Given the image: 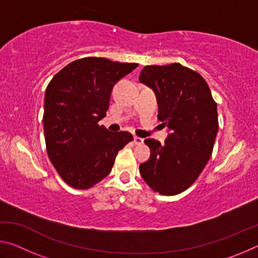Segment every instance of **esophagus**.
Listing matches in <instances>:
<instances>
[{"label":"esophagus","mask_w":258,"mask_h":258,"mask_svg":"<svg viewBox=\"0 0 258 258\" xmlns=\"http://www.w3.org/2000/svg\"><path fill=\"white\" fill-rule=\"evenodd\" d=\"M134 143L137 146H140V145H142L143 143V139L142 138H139V137H134Z\"/></svg>","instance_id":"1"}]
</instances>
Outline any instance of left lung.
Masks as SVG:
<instances>
[{"label": "left lung", "instance_id": "8db88e82", "mask_svg": "<svg viewBox=\"0 0 258 258\" xmlns=\"http://www.w3.org/2000/svg\"><path fill=\"white\" fill-rule=\"evenodd\" d=\"M139 81L155 92L158 119L169 131L163 146L145 140L151 154L140 165V174L158 194L178 195L197 180L211 158L218 130L216 102L202 75L177 62L146 66Z\"/></svg>", "mask_w": 258, "mask_h": 258}]
</instances>
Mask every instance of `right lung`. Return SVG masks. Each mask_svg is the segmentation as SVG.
Here are the masks:
<instances>
[{
  "mask_svg": "<svg viewBox=\"0 0 258 258\" xmlns=\"http://www.w3.org/2000/svg\"><path fill=\"white\" fill-rule=\"evenodd\" d=\"M138 63L87 56L73 61L52 78L45 91L43 126L46 151L61 178L89 189L111 172L118 151L133 140L98 123L110 102L112 87Z\"/></svg>",
  "mask_w": 258,
  "mask_h": 258,
  "instance_id": "add662e5",
  "label": "right lung"
}]
</instances>
